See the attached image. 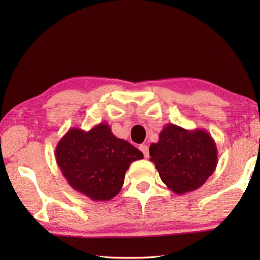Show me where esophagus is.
Segmentation results:
<instances>
[{"instance_id":"34e87169","label":"esophagus","mask_w":260,"mask_h":260,"mask_svg":"<svg viewBox=\"0 0 260 260\" xmlns=\"http://www.w3.org/2000/svg\"><path fill=\"white\" fill-rule=\"evenodd\" d=\"M140 150L142 151V153L144 154V157H148L150 156V154H148V146L147 145H145V144H142V145H140Z\"/></svg>"}]
</instances>
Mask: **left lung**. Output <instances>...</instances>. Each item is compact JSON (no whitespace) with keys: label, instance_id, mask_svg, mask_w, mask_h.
Masks as SVG:
<instances>
[{"label":"left lung","instance_id":"8db88e82","mask_svg":"<svg viewBox=\"0 0 260 260\" xmlns=\"http://www.w3.org/2000/svg\"><path fill=\"white\" fill-rule=\"evenodd\" d=\"M151 161L159 178L175 194L194 191L202 186L218 164V150L207 131H187L167 124L157 143L150 146Z\"/></svg>","mask_w":260,"mask_h":260}]
</instances>
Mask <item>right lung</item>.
<instances>
[{
    "label": "right lung",
    "instance_id": "right-lung-1",
    "mask_svg": "<svg viewBox=\"0 0 260 260\" xmlns=\"http://www.w3.org/2000/svg\"><path fill=\"white\" fill-rule=\"evenodd\" d=\"M57 164L74 190L93 201H108L117 196L132 162L143 153L116 137L107 123L88 132L73 127L56 146Z\"/></svg>",
    "mask_w": 260,
    "mask_h": 260
}]
</instances>
